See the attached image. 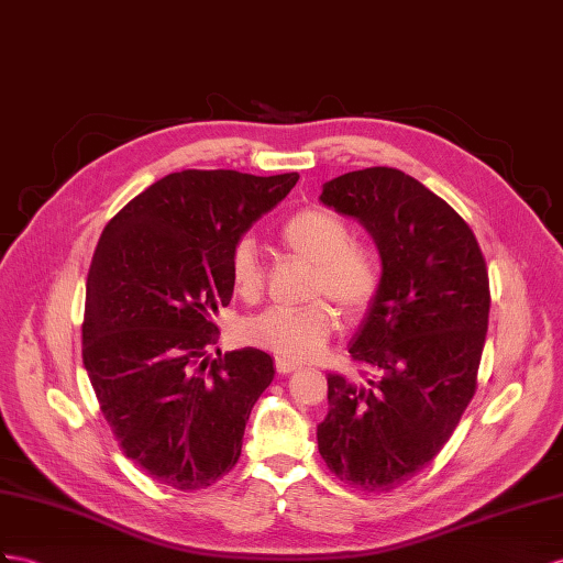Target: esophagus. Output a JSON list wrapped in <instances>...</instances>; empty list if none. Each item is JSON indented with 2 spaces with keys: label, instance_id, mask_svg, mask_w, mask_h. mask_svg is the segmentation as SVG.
Instances as JSON below:
<instances>
[{
  "label": "esophagus",
  "instance_id": "obj_1",
  "mask_svg": "<svg viewBox=\"0 0 563 563\" xmlns=\"http://www.w3.org/2000/svg\"><path fill=\"white\" fill-rule=\"evenodd\" d=\"M299 368V364L295 362H287V358H276V371L280 376H287V373H295Z\"/></svg>",
  "mask_w": 563,
  "mask_h": 563
}]
</instances>
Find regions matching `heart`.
<instances>
[{
	"mask_svg": "<svg viewBox=\"0 0 563 563\" xmlns=\"http://www.w3.org/2000/svg\"><path fill=\"white\" fill-rule=\"evenodd\" d=\"M280 240L295 256L313 264L309 295L319 299L297 309L273 307L250 316L240 325V338L252 347L301 362L333 335L338 325L334 303L352 321L371 311L383 290L385 264L373 244L354 240V230L344 216L325 207L292 213L280 225ZM228 273L240 299L256 301L264 295V266L252 240L235 242L228 256Z\"/></svg>",
	"mask_w": 563,
	"mask_h": 563,
	"instance_id": "heart-1",
	"label": "heart"
}]
</instances>
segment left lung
I'll return each mask as SVG.
<instances>
[{
	"instance_id": "left-lung-1",
	"label": "left lung",
	"mask_w": 563,
	"mask_h": 563,
	"mask_svg": "<svg viewBox=\"0 0 563 563\" xmlns=\"http://www.w3.org/2000/svg\"><path fill=\"white\" fill-rule=\"evenodd\" d=\"M321 199L368 228L385 283L350 347L358 378L328 376L319 452L350 487L390 493L440 454L478 390L487 264L468 223L399 168L344 173Z\"/></svg>"
}]
</instances>
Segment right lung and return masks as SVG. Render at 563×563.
<instances>
[{
    "label": "right lung",
    "instance_id": "1",
    "mask_svg": "<svg viewBox=\"0 0 563 563\" xmlns=\"http://www.w3.org/2000/svg\"><path fill=\"white\" fill-rule=\"evenodd\" d=\"M297 180L168 173L97 242L82 364L121 452L156 483L192 493L238 464L250 411L276 371L252 347L213 358V313L233 297L230 250Z\"/></svg>",
    "mask_w": 563,
    "mask_h": 563
}]
</instances>
